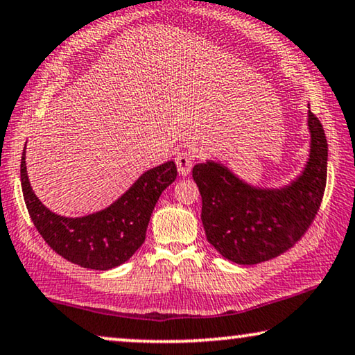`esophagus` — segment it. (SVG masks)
<instances>
[{
    "instance_id": "34e87169",
    "label": "esophagus",
    "mask_w": 355,
    "mask_h": 355,
    "mask_svg": "<svg viewBox=\"0 0 355 355\" xmlns=\"http://www.w3.org/2000/svg\"><path fill=\"white\" fill-rule=\"evenodd\" d=\"M176 166H178V171H179V176L186 178L189 173H191V168H192V156L186 153H179L176 156Z\"/></svg>"
}]
</instances>
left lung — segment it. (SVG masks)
Here are the masks:
<instances>
[{
  "mask_svg": "<svg viewBox=\"0 0 355 355\" xmlns=\"http://www.w3.org/2000/svg\"><path fill=\"white\" fill-rule=\"evenodd\" d=\"M310 151L300 174L280 187H261L223 163L196 164L192 178L202 196L205 236L225 259L251 266L282 254L316 217L328 173V141L311 110L306 117Z\"/></svg>",
  "mask_w": 355,
  "mask_h": 355,
  "instance_id": "1",
  "label": "left lung"
}]
</instances>
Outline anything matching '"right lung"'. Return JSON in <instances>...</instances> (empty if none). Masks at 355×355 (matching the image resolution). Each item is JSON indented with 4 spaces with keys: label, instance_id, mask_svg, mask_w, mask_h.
<instances>
[{
    "label": "right lung",
    "instance_id": "obj_1",
    "mask_svg": "<svg viewBox=\"0 0 355 355\" xmlns=\"http://www.w3.org/2000/svg\"><path fill=\"white\" fill-rule=\"evenodd\" d=\"M176 176L174 161H166L145 171L105 209L85 217H63L47 209L32 191L26 148L21 158L22 194L37 232L62 257L96 270L117 268L144 245L156 202Z\"/></svg>",
    "mask_w": 355,
    "mask_h": 355
}]
</instances>
